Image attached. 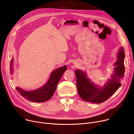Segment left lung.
<instances>
[{
    "label": "left lung",
    "mask_w": 134,
    "mask_h": 134,
    "mask_svg": "<svg viewBox=\"0 0 134 134\" xmlns=\"http://www.w3.org/2000/svg\"><path fill=\"white\" fill-rule=\"evenodd\" d=\"M125 52L122 47L118 53V60L114 66V72L111 78L102 88L93 84L86 77V74L81 70L75 71L76 84L80 97L85 101L100 103L105 101L120 87V80L125 72Z\"/></svg>",
    "instance_id": "8db88e82"
}]
</instances>
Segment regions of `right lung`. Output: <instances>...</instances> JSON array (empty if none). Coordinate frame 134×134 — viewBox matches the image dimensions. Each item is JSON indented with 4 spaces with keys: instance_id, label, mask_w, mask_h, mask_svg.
<instances>
[{
    "instance_id": "obj_1",
    "label": "right lung",
    "mask_w": 134,
    "mask_h": 134,
    "mask_svg": "<svg viewBox=\"0 0 134 134\" xmlns=\"http://www.w3.org/2000/svg\"><path fill=\"white\" fill-rule=\"evenodd\" d=\"M13 58L10 62V72L12 73V65ZM67 69L65 66L56 69L51 73L48 82L42 87L32 91H25L23 90L16 87V90L24 98L33 102H43L50 100L54 94L57 84L60 81L64 72Z\"/></svg>"
}]
</instances>
